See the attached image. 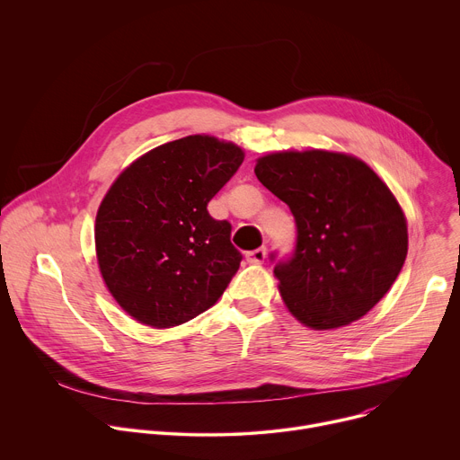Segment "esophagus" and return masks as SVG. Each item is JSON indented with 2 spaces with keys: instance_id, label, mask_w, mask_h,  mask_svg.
<instances>
[{
  "instance_id": "obj_1",
  "label": "esophagus",
  "mask_w": 460,
  "mask_h": 460,
  "mask_svg": "<svg viewBox=\"0 0 460 460\" xmlns=\"http://www.w3.org/2000/svg\"><path fill=\"white\" fill-rule=\"evenodd\" d=\"M266 257V250L264 248H257V250H252L246 253V261L252 262V264H261Z\"/></svg>"
}]
</instances>
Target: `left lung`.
<instances>
[{
  "label": "left lung",
  "instance_id": "8db88e82",
  "mask_svg": "<svg viewBox=\"0 0 460 460\" xmlns=\"http://www.w3.org/2000/svg\"><path fill=\"white\" fill-rule=\"evenodd\" d=\"M255 175L288 205L297 226L288 257L270 253L288 310L314 330L368 314L408 253L404 214L379 175L357 157L326 150L261 157Z\"/></svg>",
  "mask_w": 460,
  "mask_h": 460
}]
</instances>
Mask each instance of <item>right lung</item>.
I'll list each match as a JSON object with an SVG mask.
<instances>
[{
  "label": "right lung",
  "mask_w": 460,
  "mask_h": 460,
  "mask_svg": "<svg viewBox=\"0 0 460 460\" xmlns=\"http://www.w3.org/2000/svg\"><path fill=\"white\" fill-rule=\"evenodd\" d=\"M244 159L210 136L161 145L111 187L96 217L103 279L136 321L170 328L208 310L241 264L232 225L207 207Z\"/></svg>",
  "instance_id": "right-lung-1"
}]
</instances>
